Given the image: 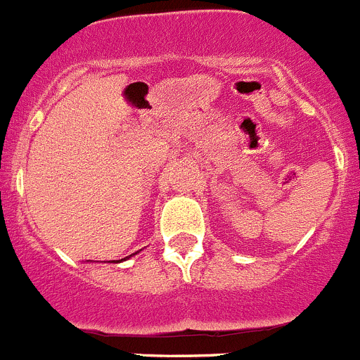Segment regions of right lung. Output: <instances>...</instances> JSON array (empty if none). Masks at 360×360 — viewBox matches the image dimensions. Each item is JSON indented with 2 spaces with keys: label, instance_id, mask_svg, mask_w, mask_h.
Segmentation results:
<instances>
[{
  "label": "right lung",
  "instance_id": "right-lung-1",
  "mask_svg": "<svg viewBox=\"0 0 360 360\" xmlns=\"http://www.w3.org/2000/svg\"><path fill=\"white\" fill-rule=\"evenodd\" d=\"M120 261H122V259H120Z\"/></svg>",
  "mask_w": 360,
  "mask_h": 360
}]
</instances>
